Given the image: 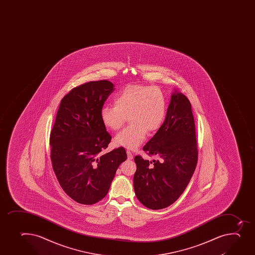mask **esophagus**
Segmentation results:
<instances>
[{"label": "esophagus", "instance_id": "obj_1", "mask_svg": "<svg viewBox=\"0 0 255 255\" xmlns=\"http://www.w3.org/2000/svg\"><path fill=\"white\" fill-rule=\"evenodd\" d=\"M126 153H127V158H128V159H133V154H132L131 152L129 151V150H127L126 151Z\"/></svg>", "mask_w": 255, "mask_h": 255}]
</instances>
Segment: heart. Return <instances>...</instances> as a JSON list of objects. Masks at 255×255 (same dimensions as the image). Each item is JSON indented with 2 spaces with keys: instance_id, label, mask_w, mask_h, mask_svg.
I'll use <instances>...</instances> for the list:
<instances>
[{
  "instance_id": "1",
  "label": "heart",
  "mask_w": 255,
  "mask_h": 255,
  "mask_svg": "<svg viewBox=\"0 0 255 255\" xmlns=\"http://www.w3.org/2000/svg\"><path fill=\"white\" fill-rule=\"evenodd\" d=\"M114 106H104L101 119L107 129L116 130L123 126L129 116L130 125L119 132L114 144L134 149L144 142L147 131H156L166 115V97L156 86L129 85L114 99Z\"/></svg>"
}]
</instances>
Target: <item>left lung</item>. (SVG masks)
I'll return each mask as SVG.
<instances>
[{
  "mask_svg": "<svg viewBox=\"0 0 255 255\" xmlns=\"http://www.w3.org/2000/svg\"><path fill=\"white\" fill-rule=\"evenodd\" d=\"M198 142L191 104L174 92L166 117L143 150L157 159L134 157V193L143 205L161 209L171 205L186 189L198 162Z\"/></svg>",
  "mask_w": 255,
  "mask_h": 255,
  "instance_id": "obj_1",
  "label": "left lung"
}]
</instances>
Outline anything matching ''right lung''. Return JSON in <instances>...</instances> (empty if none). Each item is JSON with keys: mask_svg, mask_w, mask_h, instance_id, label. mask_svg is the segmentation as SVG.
<instances>
[{"mask_svg": "<svg viewBox=\"0 0 255 255\" xmlns=\"http://www.w3.org/2000/svg\"><path fill=\"white\" fill-rule=\"evenodd\" d=\"M114 86L104 80L72 89L61 101L50 134L56 179L79 204H96L106 197L116 170L127 159L123 147L103 154L111 136L102 124L101 111Z\"/></svg>", "mask_w": 255, "mask_h": 255, "instance_id": "obj_1", "label": "right lung"}]
</instances>
